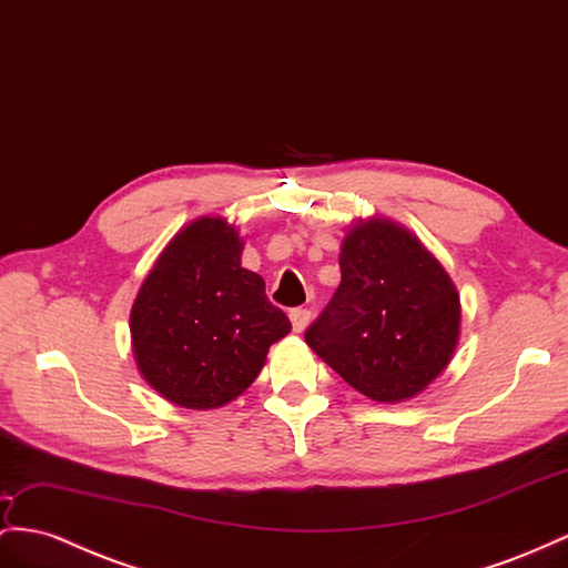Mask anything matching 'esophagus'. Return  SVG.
Returning a JSON list of instances; mask_svg holds the SVG:
<instances>
[{"instance_id":"obj_1","label":"esophagus","mask_w":568,"mask_h":568,"mask_svg":"<svg viewBox=\"0 0 568 568\" xmlns=\"http://www.w3.org/2000/svg\"><path fill=\"white\" fill-rule=\"evenodd\" d=\"M290 322H293V328L297 333H302L304 328H307V324L312 322V312L304 310V307H295L293 312H290Z\"/></svg>"}]
</instances>
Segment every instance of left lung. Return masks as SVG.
<instances>
[{
  "mask_svg": "<svg viewBox=\"0 0 568 568\" xmlns=\"http://www.w3.org/2000/svg\"><path fill=\"white\" fill-rule=\"evenodd\" d=\"M338 264L341 285L304 341L372 400L417 396L456 353V285L413 232L386 217L347 230Z\"/></svg>",
  "mask_w": 568,
  "mask_h": 568,
  "instance_id": "left-lung-1",
  "label": "left lung"
}]
</instances>
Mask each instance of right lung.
I'll return each instance as SVG.
<instances>
[{"mask_svg": "<svg viewBox=\"0 0 568 568\" xmlns=\"http://www.w3.org/2000/svg\"><path fill=\"white\" fill-rule=\"evenodd\" d=\"M240 232L199 217L158 256L129 328L139 372L160 396L192 410L221 408L252 386L290 318L242 268Z\"/></svg>", "mask_w": 568, "mask_h": 568, "instance_id": "1", "label": "right lung"}]
</instances>
